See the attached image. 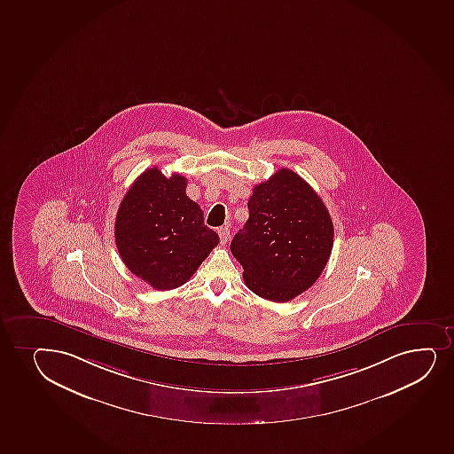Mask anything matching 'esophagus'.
Masks as SVG:
<instances>
[{"mask_svg":"<svg viewBox=\"0 0 454 454\" xmlns=\"http://www.w3.org/2000/svg\"><path fill=\"white\" fill-rule=\"evenodd\" d=\"M218 235L221 244H227V240H229L230 238L229 227H221V229H218Z\"/></svg>","mask_w":454,"mask_h":454,"instance_id":"esophagus-1","label":"esophagus"}]
</instances>
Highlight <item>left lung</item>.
Segmentation results:
<instances>
[{"label":"left lung","instance_id":"1","mask_svg":"<svg viewBox=\"0 0 454 454\" xmlns=\"http://www.w3.org/2000/svg\"><path fill=\"white\" fill-rule=\"evenodd\" d=\"M250 218L230 244L244 282L259 297L286 302L318 280L333 247L329 210L309 183L282 168L257 184Z\"/></svg>","mask_w":454,"mask_h":454}]
</instances>
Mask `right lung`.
Segmentation results:
<instances>
[{
	"label": "right lung",
	"mask_w": 454,
	"mask_h": 454,
	"mask_svg": "<svg viewBox=\"0 0 454 454\" xmlns=\"http://www.w3.org/2000/svg\"><path fill=\"white\" fill-rule=\"evenodd\" d=\"M186 178L142 172L121 201L115 242L136 277L157 291L182 286L195 274L219 236L204 225L203 210L186 195Z\"/></svg>",
	"instance_id": "add662e5"
}]
</instances>
